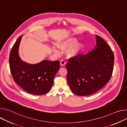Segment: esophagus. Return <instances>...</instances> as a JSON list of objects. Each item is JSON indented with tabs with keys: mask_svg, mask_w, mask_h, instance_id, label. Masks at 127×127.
Returning <instances> with one entry per match:
<instances>
[{
	"mask_svg": "<svg viewBox=\"0 0 127 127\" xmlns=\"http://www.w3.org/2000/svg\"><path fill=\"white\" fill-rule=\"evenodd\" d=\"M60 64H61V65L64 66V65H65L66 62H65V61L64 60H62L61 61V62H60Z\"/></svg>",
	"mask_w": 127,
	"mask_h": 127,
	"instance_id": "34e87169",
	"label": "esophagus"
}]
</instances>
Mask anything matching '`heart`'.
Returning <instances> with one entry per match:
<instances>
[{
	"label": "heart",
	"mask_w": 127,
	"mask_h": 127,
	"mask_svg": "<svg viewBox=\"0 0 127 127\" xmlns=\"http://www.w3.org/2000/svg\"><path fill=\"white\" fill-rule=\"evenodd\" d=\"M78 40L75 37H67L62 40L58 44V47L62 50H69L68 54L70 56H74L78 55L81 53L83 49L84 45L83 43H77ZM53 50L56 53H59V51L55 47L53 48Z\"/></svg>",
	"instance_id": "b5f03b06"
}]
</instances>
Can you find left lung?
Returning a JSON list of instances; mask_svg holds the SVG:
<instances>
[{
  "instance_id": "left-lung-1",
  "label": "left lung",
  "mask_w": 127,
  "mask_h": 127,
  "mask_svg": "<svg viewBox=\"0 0 127 127\" xmlns=\"http://www.w3.org/2000/svg\"><path fill=\"white\" fill-rule=\"evenodd\" d=\"M95 37V49L86 54L71 58L66 64L67 82L71 91L77 95L87 96L99 91L112 76L114 54L102 38Z\"/></svg>"
}]
</instances>
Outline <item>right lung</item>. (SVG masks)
<instances>
[{"mask_svg":"<svg viewBox=\"0 0 127 127\" xmlns=\"http://www.w3.org/2000/svg\"><path fill=\"white\" fill-rule=\"evenodd\" d=\"M22 37H19L10 52L9 67L13 79L28 93L45 94L53 85L54 77L60 69V62L44 60L34 64L23 62L18 52Z\"/></svg>","mask_w":127,"mask_h":127,"instance_id":"obj_1","label":"right lung"}]
</instances>
